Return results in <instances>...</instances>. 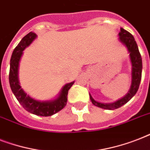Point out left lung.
Instances as JSON below:
<instances>
[{
  "label": "left lung",
  "mask_w": 150,
  "mask_h": 150,
  "mask_svg": "<svg viewBox=\"0 0 150 150\" xmlns=\"http://www.w3.org/2000/svg\"><path fill=\"white\" fill-rule=\"evenodd\" d=\"M119 39L121 42L125 44L128 48L130 55L131 62L132 66V86L130 90L128 91V94L121 100H117L113 103H102L94 100L92 96L89 94V97L91 100L93 104L96 107L106 110H114L117 109L119 107H122L126 103H128L133 96L137 93L139 87L141 79H142V61L141 54L138 48L137 43L135 42V38L132 34L125 29L121 28V32L119 33Z\"/></svg>",
  "instance_id": "left-lung-1"
}]
</instances>
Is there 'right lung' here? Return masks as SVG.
<instances>
[{
    "label": "right lung",
    "mask_w": 150,
    "mask_h": 150,
    "mask_svg": "<svg viewBox=\"0 0 150 150\" xmlns=\"http://www.w3.org/2000/svg\"><path fill=\"white\" fill-rule=\"evenodd\" d=\"M36 37V34L30 32L22 39V40L15 48L11 57L9 83L13 93L25 110H26L27 111L31 114H36L38 116H51L61 110L66 106L68 101V90L72 86L74 82L66 84L61 90L58 98L50 102H40L34 100L22 90L18 79V64L22 55V51L35 40Z\"/></svg>",
    "instance_id": "obj_1"
}]
</instances>
